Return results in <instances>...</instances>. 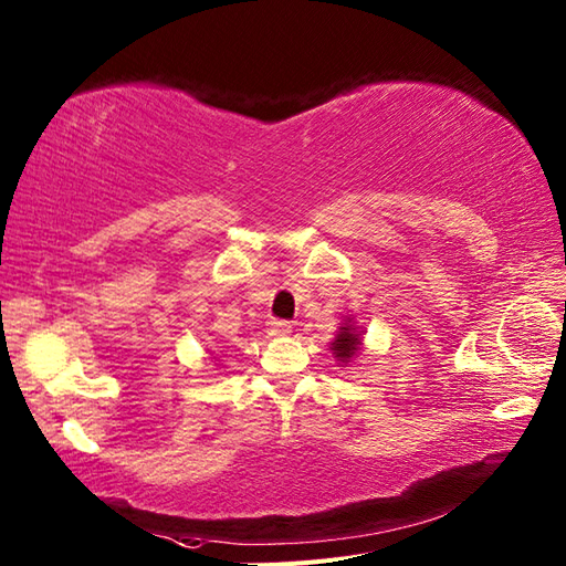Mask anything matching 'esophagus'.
<instances>
[{"instance_id":"esophagus-1","label":"esophagus","mask_w":566,"mask_h":566,"mask_svg":"<svg viewBox=\"0 0 566 566\" xmlns=\"http://www.w3.org/2000/svg\"><path fill=\"white\" fill-rule=\"evenodd\" d=\"M268 325H270V333H272V335H277V337H284V335L292 333V325H289V321L272 318Z\"/></svg>"}]
</instances>
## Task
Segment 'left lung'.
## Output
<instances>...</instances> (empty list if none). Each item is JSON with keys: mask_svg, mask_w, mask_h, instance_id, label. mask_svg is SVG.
<instances>
[{"mask_svg": "<svg viewBox=\"0 0 566 566\" xmlns=\"http://www.w3.org/2000/svg\"><path fill=\"white\" fill-rule=\"evenodd\" d=\"M359 345H361V337L357 335V331H354V325H345L339 327V335L333 343V352L337 354L339 361H349L354 354H357Z\"/></svg>", "mask_w": 566, "mask_h": 566, "instance_id": "1", "label": "left lung"}]
</instances>
